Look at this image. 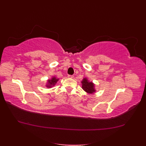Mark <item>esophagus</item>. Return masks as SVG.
Wrapping results in <instances>:
<instances>
[{"label": "esophagus", "instance_id": "1", "mask_svg": "<svg viewBox=\"0 0 146 146\" xmlns=\"http://www.w3.org/2000/svg\"><path fill=\"white\" fill-rule=\"evenodd\" d=\"M68 78H73V77H74V76H73V75H69L68 76Z\"/></svg>", "mask_w": 146, "mask_h": 146}]
</instances>
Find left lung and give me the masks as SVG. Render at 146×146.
I'll return each instance as SVG.
<instances>
[{
    "label": "left lung",
    "instance_id": "left-lung-1",
    "mask_svg": "<svg viewBox=\"0 0 146 146\" xmlns=\"http://www.w3.org/2000/svg\"><path fill=\"white\" fill-rule=\"evenodd\" d=\"M82 83V88L85 92L89 94H92L95 92L94 85L92 82H89L86 78L83 79Z\"/></svg>",
    "mask_w": 146,
    "mask_h": 146
}]
</instances>
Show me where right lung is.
Masks as SVG:
<instances>
[{
    "mask_svg": "<svg viewBox=\"0 0 146 146\" xmlns=\"http://www.w3.org/2000/svg\"><path fill=\"white\" fill-rule=\"evenodd\" d=\"M58 79H56L55 77H53L51 80H48V85H47L48 87H51V86L55 85V83L58 82Z\"/></svg>",
    "mask_w": 146,
    "mask_h": 146,
    "instance_id": "add662e5",
    "label": "right lung"
}]
</instances>
